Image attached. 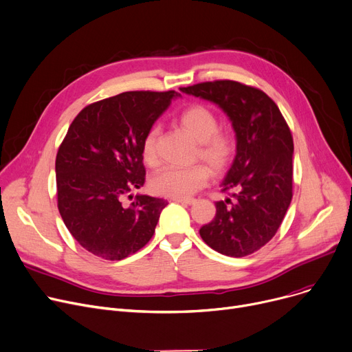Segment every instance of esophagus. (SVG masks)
<instances>
[{"label":"esophagus","mask_w":352,"mask_h":352,"mask_svg":"<svg viewBox=\"0 0 352 352\" xmlns=\"http://www.w3.org/2000/svg\"><path fill=\"white\" fill-rule=\"evenodd\" d=\"M173 201H175L178 204H185V205H192L195 202L194 198H174Z\"/></svg>","instance_id":"34e87169"}]
</instances>
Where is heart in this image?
I'll list each match as a JSON object with an SVG mask.
<instances>
[{
    "mask_svg": "<svg viewBox=\"0 0 352 352\" xmlns=\"http://www.w3.org/2000/svg\"><path fill=\"white\" fill-rule=\"evenodd\" d=\"M177 123L188 133L195 142L197 157L201 158L210 171L215 174L225 173L238 151V140L232 131L219 129L218 116L202 104H194L182 110ZM160 126H151L142 143L143 161L154 167L157 155V140ZM209 179V170L202 164H195L188 168H164L151 179V188L155 194L170 198H188Z\"/></svg>",
    "mask_w": 352,
    "mask_h": 352,
    "instance_id": "1",
    "label": "heart"
}]
</instances>
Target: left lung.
<instances>
[{
  "instance_id": "1",
  "label": "left lung",
  "mask_w": 352,
  "mask_h": 352,
  "mask_svg": "<svg viewBox=\"0 0 352 352\" xmlns=\"http://www.w3.org/2000/svg\"><path fill=\"white\" fill-rule=\"evenodd\" d=\"M181 91L218 104L236 133L238 151L217 215L199 229L214 250L243 257L263 248L283 222L293 197V137L277 104L261 89L235 80L202 82Z\"/></svg>"
}]
</instances>
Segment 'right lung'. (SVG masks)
<instances>
[{"label":"right lung","instance_id":"right-lung-1","mask_svg":"<svg viewBox=\"0 0 352 352\" xmlns=\"http://www.w3.org/2000/svg\"><path fill=\"white\" fill-rule=\"evenodd\" d=\"M175 90L124 91L86 106L56 154L59 214L78 243L106 261H122L153 238L167 201L135 195L146 168L142 143ZM133 199L131 195H129Z\"/></svg>","mask_w":352,"mask_h":352}]
</instances>
